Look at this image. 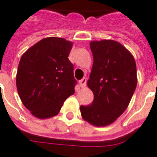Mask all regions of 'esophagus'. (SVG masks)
<instances>
[{
	"instance_id": "34e87169",
	"label": "esophagus",
	"mask_w": 157,
	"mask_h": 157,
	"mask_svg": "<svg viewBox=\"0 0 157 157\" xmlns=\"http://www.w3.org/2000/svg\"><path fill=\"white\" fill-rule=\"evenodd\" d=\"M79 85L81 87H85L86 84V78H82V79L79 80Z\"/></svg>"
}]
</instances>
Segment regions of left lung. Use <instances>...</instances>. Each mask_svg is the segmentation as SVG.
Here are the masks:
<instances>
[{
  "instance_id": "obj_1",
  "label": "left lung",
  "mask_w": 157,
  "mask_h": 157,
  "mask_svg": "<svg viewBox=\"0 0 157 157\" xmlns=\"http://www.w3.org/2000/svg\"><path fill=\"white\" fill-rule=\"evenodd\" d=\"M93 55L87 86L93 91L91 105H81L82 118L96 126L113 123L129 105L137 85L136 64L123 45L114 40L92 41Z\"/></svg>"
}]
</instances>
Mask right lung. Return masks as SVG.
I'll return each instance as SVG.
<instances>
[{
    "instance_id": "obj_1",
    "label": "right lung",
    "mask_w": 157,
    "mask_h": 157,
    "mask_svg": "<svg viewBox=\"0 0 157 157\" xmlns=\"http://www.w3.org/2000/svg\"><path fill=\"white\" fill-rule=\"evenodd\" d=\"M73 44L48 37L30 48L20 59L16 85L22 104L38 118L56 116L75 93L77 81L68 57Z\"/></svg>"
}]
</instances>
